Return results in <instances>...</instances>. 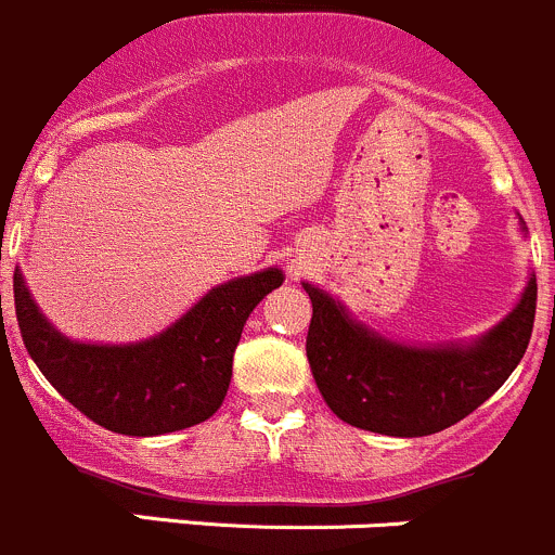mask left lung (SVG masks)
Returning a JSON list of instances; mask_svg holds the SVG:
<instances>
[{
	"mask_svg": "<svg viewBox=\"0 0 555 555\" xmlns=\"http://www.w3.org/2000/svg\"><path fill=\"white\" fill-rule=\"evenodd\" d=\"M518 223L526 234L524 218ZM301 285L312 301L307 359L323 402L345 424L388 437H426L466 418L513 375L534 326V275L496 326L437 345L386 337L328 291Z\"/></svg>",
	"mask_w": 555,
	"mask_h": 555,
	"instance_id": "1",
	"label": "left lung"
}]
</instances>
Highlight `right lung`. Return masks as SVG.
Instances as JSON below:
<instances>
[{
    "label": "right lung",
    "mask_w": 555,
    "mask_h": 555,
    "mask_svg": "<svg viewBox=\"0 0 555 555\" xmlns=\"http://www.w3.org/2000/svg\"><path fill=\"white\" fill-rule=\"evenodd\" d=\"M283 280L278 267L227 280L164 332L124 345L59 332L21 270L13 294L21 337L46 380L93 424L115 435L156 437L202 424L221 408L245 321Z\"/></svg>",
    "instance_id": "obj_1"
}]
</instances>
